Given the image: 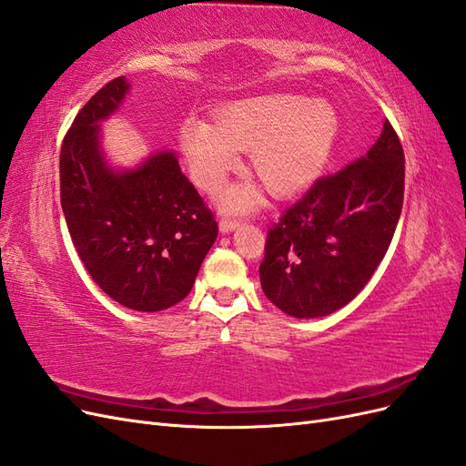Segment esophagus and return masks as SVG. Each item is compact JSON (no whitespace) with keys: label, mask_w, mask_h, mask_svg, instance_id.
I'll list each match as a JSON object with an SVG mask.
<instances>
[{"label":"esophagus","mask_w":466,"mask_h":466,"mask_svg":"<svg viewBox=\"0 0 466 466\" xmlns=\"http://www.w3.org/2000/svg\"><path fill=\"white\" fill-rule=\"evenodd\" d=\"M238 225H241V221H238V219L221 218V219H219V231H221V233H231L235 228H238Z\"/></svg>","instance_id":"1"}]
</instances>
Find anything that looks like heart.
<instances>
[{
  "label": "heart",
  "mask_w": 466,
  "mask_h": 466,
  "mask_svg": "<svg viewBox=\"0 0 466 466\" xmlns=\"http://www.w3.org/2000/svg\"><path fill=\"white\" fill-rule=\"evenodd\" d=\"M340 134V118L324 101L298 95H262L218 110L216 126L188 120L180 130L190 173L204 190H216L250 151L257 178L274 194L299 190L322 173ZM250 187L223 194V206L245 209L257 202Z\"/></svg>",
  "instance_id": "obj_1"
}]
</instances>
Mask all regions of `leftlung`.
Listing matches in <instances>:
<instances>
[{"label":"left lung","instance_id":"1","mask_svg":"<svg viewBox=\"0 0 466 466\" xmlns=\"http://www.w3.org/2000/svg\"><path fill=\"white\" fill-rule=\"evenodd\" d=\"M404 200V151L389 120L373 147L320 177L268 229L260 284L298 319L350 303L385 258Z\"/></svg>","mask_w":466,"mask_h":466}]
</instances>
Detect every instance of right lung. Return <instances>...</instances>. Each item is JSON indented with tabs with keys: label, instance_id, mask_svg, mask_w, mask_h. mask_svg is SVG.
Masks as SVG:
<instances>
[{
	"label": "right lung",
	"instance_id": "obj_1",
	"mask_svg": "<svg viewBox=\"0 0 466 466\" xmlns=\"http://www.w3.org/2000/svg\"><path fill=\"white\" fill-rule=\"evenodd\" d=\"M128 89L126 77L112 79L77 112L60 151V200L95 284L124 307L155 313L190 293L218 221L173 151L124 173L105 163L98 122Z\"/></svg>",
	"mask_w": 466,
	"mask_h": 466
}]
</instances>
